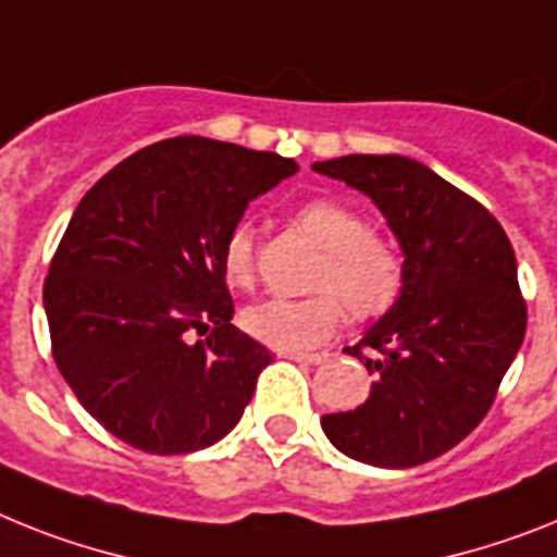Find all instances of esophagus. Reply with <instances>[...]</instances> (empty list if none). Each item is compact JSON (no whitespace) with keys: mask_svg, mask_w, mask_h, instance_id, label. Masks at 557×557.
<instances>
[{"mask_svg":"<svg viewBox=\"0 0 557 557\" xmlns=\"http://www.w3.org/2000/svg\"><path fill=\"white\" fill-rule=\"evenodd\" d=\"M283 357L294 359V362H302V366H322L325 362V354H302V350H286Z\"/></svg>","mask_w":557,"mask_h":557,"instance_id":"1","label":"esophagus"}]
</instances>
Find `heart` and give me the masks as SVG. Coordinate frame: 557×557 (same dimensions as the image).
<instances>
[{"label": "heart", "instance_id": "heart-1", "mask_svg": "<svg viewBox=\"0 0 557 557\" xmlns=\"http://www.w3.org/2000/svg\"><path fill=\"white\" fill-rule=\"evenodd\" d=\"M294 223L322 249L311 286L320 292L297 300L257 302L246 308L243 325L255 339L277 350H306L325 343L345 320V302L359 320L387 314L405 288V257L382 232L366 228L348 203L311 198L297 207ZM228 286L255 283V240L249 226L228 232L221 251Z\"/></svg>", "mask_w": 557, "mask_h": 557}]
</instances>
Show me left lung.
Returning a JSON list of instances; mask_svg holds the SVG:
<instances>
[{
	"label": "left lung",
	"mask_w": 557,
	"mask_h": 557,
	"mask_svg": "<svg viewBox=\"0 0 557 557\" xmlns=\"http://www.w3.org/2000/svg\"><path fill=\"white\" fill-rule=\"evenodd\" d=\"M376 203L405 255V288L354 348L376 376L366 405L322 416L331 445L387 470L424 465L487 416L524 343L516 251L479 200L405 156L317 161Z\"/></svg>",
	"instance_id": "left-lung-1"
}]
</instances>
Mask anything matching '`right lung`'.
I'll list each match as a JSON object with an SVG mask.
<instances>
[{
  "label": "right lung",
  "mask_w": 557,
  "mask_h": 557,
  "mask_svg": "<svg viewBox=\"0 0 557 557\" xmlns=\"http://www.w3.org/2000/svg\"><path fill=\"white\" fill-rule=\"evenodd\" d=\"M297 170L181 135L124 158L84 195L50 260L45 311L55 368L112 436L181 456L240 422L274 357L232 325L221 251L249 200Z\"/></svg>",
  "instance_id": "1"
}]
</instances>
